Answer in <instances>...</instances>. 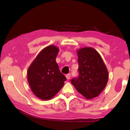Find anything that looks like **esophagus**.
<instances>
[{
  "instance_id": "esophagus-1",
  "label": "esophagus",
  "mask_w": 130,
  "mask_h": 130,
  "mask_svg": "<svg viewBox=\"0 0 130 130\" xmlns=\"http://www.w3.org/2000/svg\"><path fill=\"white\" fill-rule=\"evenodd\" d=\"M65 77H66V78H67V79H69V78H70V74H66Z\"/></svg>"
}]
</instances>
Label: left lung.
I'll return each mask as SVG.
<instances>
[{"label":"left lung","mask_w":130,"mask_h":130,"mask_svg":"<svg viewBox=\"0 0 130 130\" xmlns=\"http://www.w3.org/2000/svg\"><path fill=\"white\" fill-rule=\"evenodd\" d=\"M79 76L71 83L87 99L98 96L106 87L108 72L100 54L91 47L77 50Z\"/></svg>","instance_id":"8db88e82"}]
</instances>
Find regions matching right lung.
<instances>
[{
    "instance_id": "obj_1",
    "label": "right lung",
    "mask_w": 130,
    "mask_h": 130,
    "mask_svg": "<svg viewBox=\"0 0 130 130\" xmlns=\"http://www.w3.org/2000/svg\"><path fill=\"white\" fill-rule=\"evenodd\" d=\"M59 49L49 45L42 50L28 68L27 81L37 98L49 100L58 93L67 78L61 73L56 61Z\"/></svg>"
}]
</instances>
